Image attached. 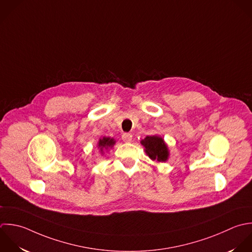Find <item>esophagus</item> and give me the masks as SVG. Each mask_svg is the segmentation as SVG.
Instances as JSON below:
<instances>
[{
  "label": "esophagus",
  "instance_id": "esophagus-1",
  "mask_svg": "<svg viewBox=\"0 0 252 252\" xmlns=\"http://www.w3.org/2000/svg\"><path fill=\"white\" fill-rule=\"evenodd\" d=\"M122 138L125 142H130L132 139V135H131V133H124Z\"/></svg>",
  "mask_w": 252,
  "mask_h": 252
}]
</instances>
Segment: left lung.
<instances>
[{
    "label": "left lung",
    "instance_id": "1",
    "mask_svg": "<svg viewBox=\"0 0 252 252\" xmlns=\"http://www.w3.org/2000/svg\"><path fill=\"white\" fill-rule=\"evenodd\" d=\"M144 147L146 155L156 162H167L170 157V151L164 138L160 135L146 136L140 141Z\"/></svg>",
    "mask_w": 252,
    "mask_h": 252
}]
</instances>
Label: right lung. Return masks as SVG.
<instances>
[{"label":"right lung","instance_id":"1","mask_svg":"<svg viewBox=\"0 0 252 252\" xmlns=\"http://www.w3.org/2000/svg\"><path fill=\"white\" fill-rule=\"evenodd\" d=\"M115 144H116V140L114 138L104 136L99 139V141L97 143V148H98L100 154L104 155L105 152H108L109 150H111Z\"/></svg>","mask_w":252,"mask_h":252}]
</instances>
